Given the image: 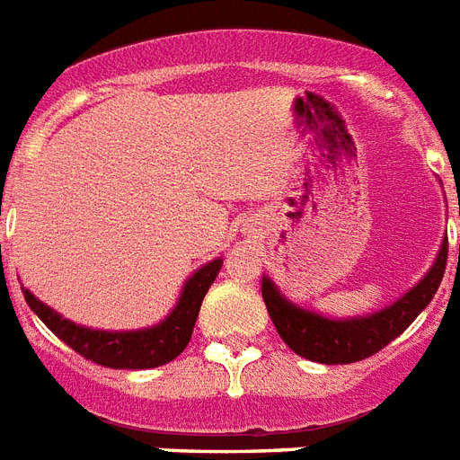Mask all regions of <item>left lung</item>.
<instances>
[{
    "label": "left lung",
    "instance_id": "obj_1",
    "mask_svg": "<svg viewBox=\"0 0 460 460\" xmlns=\"http://www.w3.org/2000/svg\"><path fill=\"white\" fill-rule=\"evenodd\" d=\"M447 252H449V243L444 238L428 274L402 297L371 314L347 316V319L323 316L290 302L269 276H262L264 305L279 335L295 354L319 364H354L390 345L430 305L442 283Z\"/></svg>",
    "mask_w": 460,
    "mask_h": 460
}]
</instances>
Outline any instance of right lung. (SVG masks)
Wrapping results in <instances>:
<instances>
[{
	"mask_svg": "<svg viewBox=\"0 0 460 460\" xmlns=\"http://www.w3.org/2000/svg\"><path fill=\"white\" fill-rule=\"evenodd\" d=\"M219 269L222 260H212L196 269L186 279L170 314L155 326L137 328V331H99V328L80 326L75 321L63 319L56 309L44 305L28 288H23V295L28 307L42 319L44 326L84 359L108 368H155L177 359L184 352V347L191 340L205 293L217 279Z\"/></svg>",
	"mask_w": 460,
	"mask_h": 460,
	"instance_id": "1",
	"label": "right lung"
}]
</instances>
